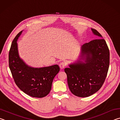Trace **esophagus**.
Returning a JSON list of instances; mask_svg holds the SVG:
<instances>
[{"label": "esophagus", "mask_w": 120, "mask_h": 120, "mask_svg": "<svg viewBox=\"0 0 120 120\" xmlns=\"http://www.w3.org/2000/svg\"><path fill=\"white\" fill-rule=\"evenodd\" d=\"M66 65V64L65 63H64L63 62H61L60 64V68H61V69H64L65 68Z\"/></svg>", "instance_id": "esophagus-1"}]
</instances>
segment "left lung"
<instances>
[{"label": "left lung", "mask_w": 120, "mask_h": 120, "mask_svg": "<svg viewBox=\"0 0 120 120\" xmlns=\"http://www.w3.org/2000/svg\"><path fill=\"white\" fill-rule=\"evenodd\" d=\"M91 30L98 39L82 46L79 60L64 70L71 92L81 98L91 96L101 89L110 64V52L105 41L96 29Z\"/></svg>", "instance_id": "left-lung-1"}]
</instances>
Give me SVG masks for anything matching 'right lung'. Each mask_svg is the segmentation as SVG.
Wrapping results in <instances>:
<instances>
[{"mask_svg": "<svg viewBox=\"0 0 120 120\" xmlns=\"http://www.w3.org/2000/svg\"><path fill=\"white\" fill-rule=\"evenodd\" d=\"M22 31L11 43L9 52V66L17 86L27 95L41 98L51 90L53 79L60 71L58 65L40 68L29 66L20 58L17 41Z\"/></svg>", "mask_w": 120, "mask_h": 120, "instance_id": "obj_1", "label": "right lung"}]
</instances>
